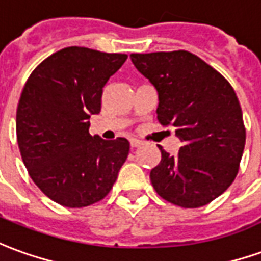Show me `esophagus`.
Instances as JSON below:
<instances>
[{"label": "esophagus", "mask_w": 261, "mask_h": 261, "mask_svg": "<svg viewBox=\"0 0 261 261\" xmlns=\"http://www.w3.org/2000/svg\"><path fill=\"white\" fill-rule=\"evenodd\" d=\"M130 145H131V148H137V147L143 145V141H141V140H137V138H131Z\"/></svg>", "instance_id": "obj_1"}]
</instances>
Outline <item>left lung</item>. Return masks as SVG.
Wrapping results in <instances>:
<instances>
[{"mask_svg":"<svg viewBox=\"0 0 261 261\" xmlns=\"http://www.w3.org/2000/svg\"><path fill=\"white\" fill-rule=\"evenodd\" d=\"M131 62L158 93L156 118L175 127L178 155L158 145L161 161L149 178L156 194L182 207H199L232 185L246 130L238 96L212 66L187 50L133 54Z\"/></svg>","mask_w":261,"mask_h":261,"instance_id":"left-lung-1","label":"left lung"}]
</instances>
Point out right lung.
<instances>
[{"label":"right lung","instance_id":"right-lung-1","mask_svg":"<svg viewBox=\"0 0 261 261\" xmlns=\"http://www.w3.org/2000/svg\"><path fill=\"white\" fill-rule=\"evenodd\" d=\"M123 54L69 46L50 55L31 73L16 109V140L32 181L67 207L96 203L110 192L130 151L118 137L90 136L110 76Z\"/></svg>","mask_w":261,"mask_h":261}]
</instances>
